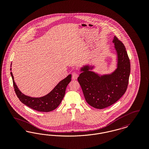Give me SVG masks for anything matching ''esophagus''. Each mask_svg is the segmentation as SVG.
Returning a JSON list of instances; mask_svg holds the SVG:
<instances>
[{
	"instance_id": "1",
	"label": "esophagus",
	"mask_w": 149,
	"mask_h": 149,
	"mask_svg": "<svg viewBox=\"0 0 149 149\" xmlns=\"http://www.w3.org/2000/svg\"><path fill=\"white\" fill-rule=\"evenodd\" d=\"M78 76H79V74H78V73L74 72H73L72 74V79L73 80H76L78 78Z\"/></svg>"
}]
</instances>
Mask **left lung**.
Here are the masks:
<instances>
[{"mask_svg":"<svg viewBox=\"0 0 149 149\" xmlns=\"http://www.w3.org/2000/svg\"><path fill=\"white\" fill-rule=\"evenodd\" d=\"M112 42L116 53V68L111 73L93 71L95 65L85 64L80 69L78 82L86 102L97 109L112 105L126 92L130 74V62L126 48L114 36Z\"/></svg>","mask_w":149,"mask_h":149,"instance_id":"obj_1","label":"left lung"}]
</instances>
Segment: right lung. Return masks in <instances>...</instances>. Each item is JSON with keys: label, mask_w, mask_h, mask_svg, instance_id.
Wrapping results in <instances>:
<instances>
[{"label": "right lung", "mask_w": 149, "mask_h": 149, "mask_svg": "<svg viewBox=\"0 0 149 149\" xmlns=\"http://www.w3.org/2000/svg\"><path fill=\"white\" fill-rule=\"evenodd\" d=\"M10 75L13 80L15 92L22 103L36 111L44 112L52 111L60 105L65 95L66 86L71 80V74H69L61 80L47 94L41 97H31L21 92L14 81V77L12 71Z\"/></svg>", "instance_id": "obj_1"}]
</instances>
